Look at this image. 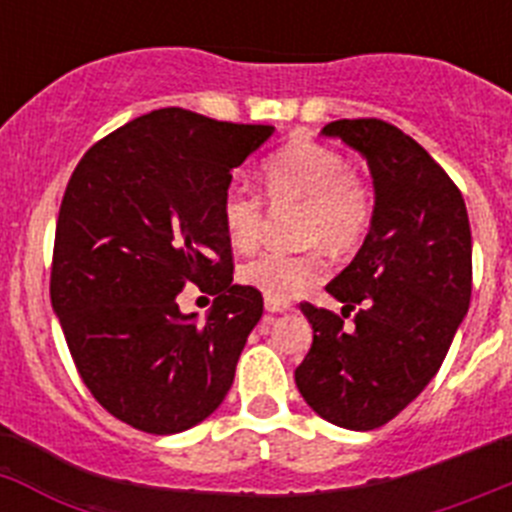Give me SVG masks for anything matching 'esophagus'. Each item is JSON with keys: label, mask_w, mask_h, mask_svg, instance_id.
I'll return each mask as SVG.
<instances>
[{"label": "esophagus", "mask_w": 512, "mask_h": 512, "mask_svg": "<svg viewBox=\"0 0 512 512\" xmlns=\"http://www.w3.org/2000/svg\"><path fill=\"white\" fill-rule=\"evenodd\" d=\"M266 310H269V312H284V310H289V302L266 300Z\"/></svg>", "instance_id": "1"}]
</instances>
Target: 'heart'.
<instances>
[{"mask_svg": "<svg viewBox=\"0 0 512 512\" xmlns=\"http://www.w3.org/2000/svg\"><path fill=\"white\" fill-rule=\"evenodd\" d=\"M266 197L274 205L300 202L297 238L305 251H269L241 269L243 284L274 302H292L315 287L325 274V253L354 251L372 225V192L346 158L312 140H292L264 164ZM225 238L235 251H253L266 228V207L259 194L230 187L220 205Z\"/></svg>", "mask_w": 512, "mask_h": 512, "instance_id": "1", "label": "heart"}]
</instances>
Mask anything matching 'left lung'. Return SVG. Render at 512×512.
<instances>
[{"label":"left lung","mask_w":512,"mask_h":512,"mask_svg":"<svg viewBox=\"0 0 512 512\" xmlns=\"http://www.w3.org/2000/svg\"><path fill=\"white\" fill-rule=\"evenodd\" d=\"M366 158L374 179L372 228L328 292L357 310L302 302L312 346L295 369L300 395L320 418L374 431L436 377L472 297V230L459 187L420 143L377 117L323 128Z\"/></svg>","instance_id":"1"}]
</instances>
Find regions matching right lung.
I'll return each instance as SVG.
<instances>
[{"label":"right lung","instance_id":"obj_1","mask_svg":"<svg viewBox=\"0 0 512 512\" xmlns=\"http://www.w3.org/2000/svg\"><path fill=\"white\" fill-rule=\"evenodd\" d=\"M271 133L166 107L94 143L71 174L53 312L94 400L138 431H187L233 384L264 300L233 284L220 205L233 169ZM187 283L216 295L205 324L178 310Z\"/></svg>","mask_w":512,"mask_h":512}]
</instances>
